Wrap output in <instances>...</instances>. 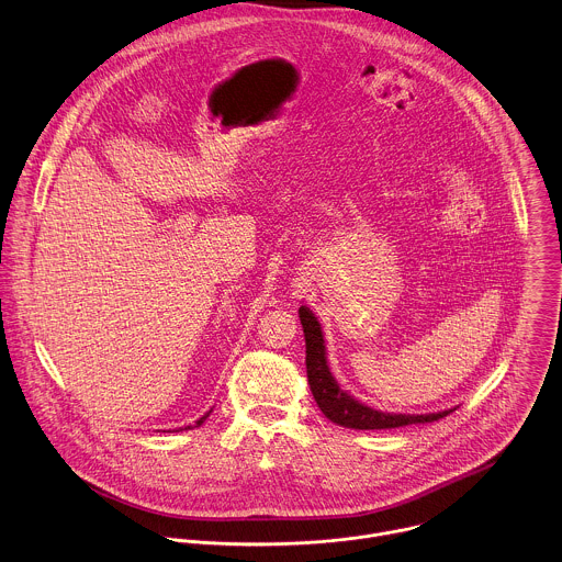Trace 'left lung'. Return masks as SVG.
I'll return each mask as SVG.
<instances>
[{
	"instance_id": "obj_1",
	"label": "left lung",
	"mask_w": 562,
	"mask_h": 562,
	"mask_svg": "<svg viewBox=\"0 0 562 562\" xmlns=\"http://www.w3.org/2000/svg\"><path fill=\"white\" fill-rule=\"evenodd\" d=\"M300 322L304 328L306 339V378L311 393L319 406V411L333 422L344 428L355 430H391L413 424H430L439 422L452 411L432 413V415H393V413H380L375 408H368L359 402H355L348 393H344L337 382L333 380L330 370L326 366V348L322 337V326L317 317L302 306L300 308Z\"/></svg>"
}]
</instances>
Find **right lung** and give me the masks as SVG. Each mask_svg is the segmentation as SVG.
<instances>
[{
    "mask_svg": "<svg viewBox=\"0 0 562 562\" xmlns=\"http://www.w3.org/2000/svg\"><path fill=\"white\" fill-rule=\"evenodd\" d=\"M207 417H210V413H207V415H205V417H201V419H199V422H196V426H201V424H203V422H205V419H207Z\"/></svg>",
    "mask_w": 562,
    "mask_h": 562,
    "instance_id": "obj_1",
    "label": "right lung"
}]
</instances>
